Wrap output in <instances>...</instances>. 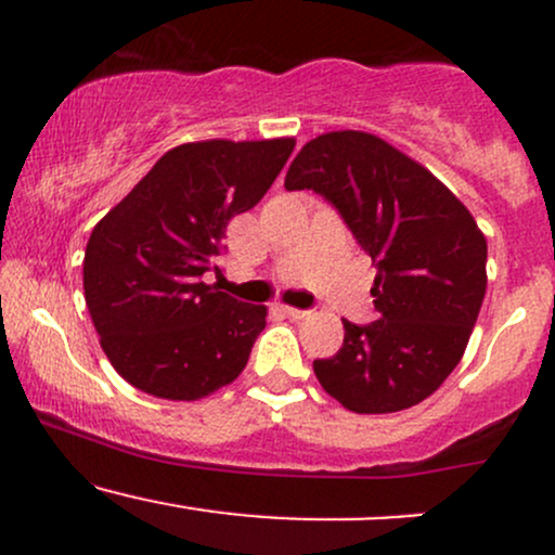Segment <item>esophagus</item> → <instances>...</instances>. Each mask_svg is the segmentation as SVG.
Returning a JSON list of instances; mask_svg holds the SVG:
<instances>
[{
    "instance_id": "34e87169",
    "label": "esophagus",
    "mask_w": 555,
    "mask_h": 555,
    "mask_svg": "<svg viewBox=\"0 0 555 555\" xmlns=\"http://www.w3.org/2000/svg\"><path fill=\"white\" fill-rule=\"evenodd\" d=\"M284 313L292 318V321H302V318H308L310 313L308 310H299V308H284Z\"/></svg>"
}]
</instances>
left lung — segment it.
<instances>
[{
  "label": "left lung",
  "instance_id": "obj_1",
  "mask_svg": "<svg viewBox=\"0 0 555 555\" xmlns=\"http://www.w3.org/2000/svg\"><path fill=\"white\" fill-rule=\"evenodd\" d=\"M284 188L331 203L378 266V321L341 318V349L313 360L321 386L358 415L420 404L460 365L486 297L488 245L473 214L428 169L358 130L302 145Z\"/></svg>",
  "mask_w": 555,
  "mask_h": 555
}]
</instances>
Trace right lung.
I'll list each match as a JSON object with an SVG mask.
<instances>
[{
    "mask_svg": "<svg viewBox=\"0 0 555 555\" xmlns=\"http://www.w3.org/2000/svg\"><path fill=\"white\" fill-rule=\"evenodd\" d=\"M292 151V138L177 145L93 227L82 289L127 384L193 401L247 365L266 308L229 297L203 273L219 271L229 219L256 206Z\"/></svg>",
    "mask_w": 555,
    "mask_h": 555,
    "instance_id": "right-lung-1",
    "label": "right lung"
}]
</instances>
